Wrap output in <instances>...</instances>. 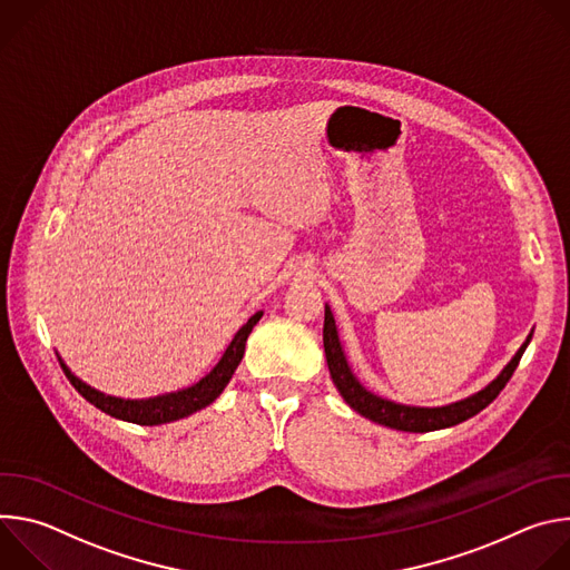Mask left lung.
Listing matches in <instances>:
<instances>
[{
  "mask_svg": "<svg viewBox=\"0 0 570 570\" xmlns=\"http://www.w3.org/2000/svg\"><path fill=\"white\" fill-rule=\"evenodd\" d=\"M532 341V334L528 336V341L521 345V350L517 352V356L508 363V367L490 383L484 390L455 401L451 405H442V409H417V405H403V403H394L387 399H381L372 392H367L356 376L352 374L347 358L343 354L341 341H338V332H336V322L332 315V308L324 306V327H322V343H324V356H327V365L334 379V385L338 387V392L343 394V399L352 405L356 413H361L363 417L383 424L387 429L394 431H405V433H429V431H440V429H449L455 426L460 422H466L469 417L478 415L482 409H487L499 394L501 390L508 385V381L512 379L528 343Z\"/></svg>",
  "mask_w": 570,
  "mask_h": 570,
  "instance_id": "left-lung-1",
  "label": "left lung"
}]
</instances>
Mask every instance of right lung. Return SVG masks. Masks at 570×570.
<instances>
[{
    "instance_id": "1",
    "label": "right lung",
    "mask_w": 570,
    "mask_h": 570,
    "mask_svg": "<svg viewBox=\"0 0 570 570\" xmlns=\"http://www.w3.org/2000/svg\"><path fill=\"white\" fill-rule=\"evenodd\" d=\"M262 315H264V311H257L246 324H243V327L236 332V336L232 338L229 347L225 350L223 358L216 363V367L205 379H200L198 383H194L191 387H185L180 392L161 394V396H153V399H119V396L104 394L80 379H76L67 370V365L60 358L58 361H60L65 376L78 390V394H83L106 415L130 422V424H139V426L167 424V422L183 420V417L205 409V405H209L225 390V385L229 383L234 370L238 367V363L243 358V352H246V341H248L255 324L262 320Z\"/></svg>"
}]
</instances>
